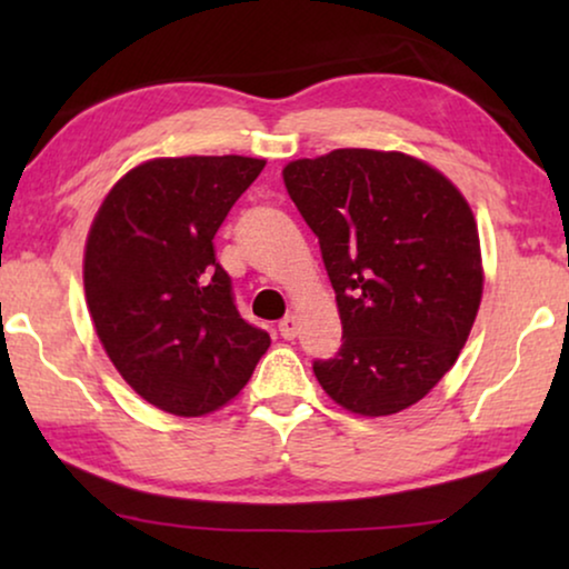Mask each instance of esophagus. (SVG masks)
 Here are the masks:
<instances>
[{
    "instance_id": "obj_1",
    "label": "esophagus",
    "mask_w": 569,
    "mask_h": 569,
    "mask_svg": "<svg viewBox=\"0 0 569 569\" xmlns=\"http://www.w3.org/2000/svg\"><path fill=\"white\" fill-rule=\"evenodd\" d=\"M298 331H300V318L298 316H284L282 321H279V333H282L284 339H295L298 337Z\"/></svg>"
}]
</instances>
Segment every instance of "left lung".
Returning a JSON list of instances; mask_svg holds the SVG:
<instances>
[{"label":"left lung","instance_id":"obj_1","mask_svg":"<svg viewBox=\"0 0 569 569\" xmlns=\"http://www.w3.org/2000/svg\"><path fill=\"white\" fill-rule=\"evenodd\" d=\"M321 243L341 349L313 372L339 407L388 417L453 368L481 302L479 232L440 170L403 152L333 150L282 170Z\"/></svg>","mask_w":569,"mask_h":569}]
</instances>
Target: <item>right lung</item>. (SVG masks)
I'll list each match as a JSON object with an SVG mask.
<instances>
[{
  "mask_svg": "<svg viewBox=\"0 0 569 569\" xmlns=\"http://www.w3.org/2000/svg\"><path fill=\"white\" fill-rule=\"evenodd\" d=\"M267 160L158 158L108 191L84 246V298L121 378L176 417L236 399L271 339L243 321L214 236Z\"/></svg>",
  "mask_w": 569,
  "mask_h": 569,
  "instance_id": "right-lung-1",
  "label": "right lung"
}]
</instances>
